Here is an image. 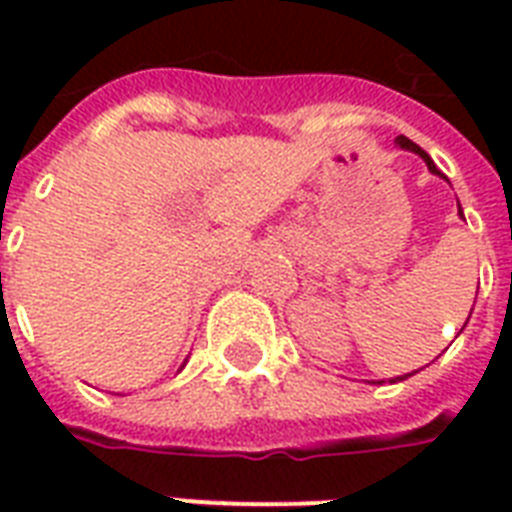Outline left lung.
Segmentation results:
<instances>
[{
  "mask_svg": "<svg viewBox=\"0 0 512 512\" xmlns=\"http://www.w3.org/2000/svg\"><path fill=\"white\" fill-rule=\"evenodd\" d=\"M396 143H398V146H401V148H406V151H414V154H417V156H422V162L428 164V170L433 172V175L444 177V180H446V175H444V172H438V167H436V164H433V159H430V156L425 154V151H422L420 146H417V143H412V140H409V138H404V135H398V138H396ZM460 215H462V209H460ZM406 377H409V374H404V377H396V380H406ZM396 380H393V382H396Z\"/></svg>",
  "mask_w": 512,
  "mask_h": 512,
  "instance_id": "8db88e82",
  "label": "left lung"
}]
</instances>
